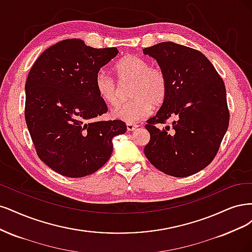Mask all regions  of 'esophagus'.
I'll return each mask as SVG.
<instances>
[{
    "label": "esophagus",
    "instance_id": "1",
    "mask_svg": "<svg viewBox=\"0 0 252 252\" xmlns=\"http://www.w3.org/2000/svg\"><path fill=\"white\" fill-rule=\"evenodd\" d=\"M138 127V126L136 124H126V129L129 132L135 131V129Z\"/></svg>",
    "mask_w": 252,
    "mask_h": 252
}]
</instances>
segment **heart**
Returning a JSON list of instances; mask_svg holds the SVG:
<instances>
[{
    "label": "heart",
    "instance_id": "obj_1",
    "mask_svg": "<svg viewBox=\"0 0 252 252\" xmlns=\"http://www.w3.org/2000/svg\"><path fill=\"white\" fill-rule=\"evenodd\" d=\"M120 82L133 80L129 95L132 100L120 104L112 112V116L128 124L136 123L149 116L154 104L164 102L168 94V79L165 72L158 67H151L150 63L135 54L120 59L114 67ZM94 85L99 98L109 105L120 101V91L115 79L104 71L95 75Z\"/></svg>",
    "mask_w": 252,
    "mask_h": 252
}]
</instances>
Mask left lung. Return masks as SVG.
I'll return each mask as SVG.
<instances>
[{
    "mask_svg": "<svg viewBox=\"0 0 252 252\" xmlns=\"http://www.w3.org/2000/svg\"><path fill=\"white\" fill-rule=\"evenodd\" d=\"M168 79V94L145 128L151 139L144 147L151 163L169 176L188 177L214 160L229 125L223 79L206 56L173 42L144 48ZM172 127L161 130L168 118Z\"/></svg>",
    "mask_w": 252,
    "mask_h": 252,
    "instance_id": "1",
    "label": "left lung"
}]
</instances>
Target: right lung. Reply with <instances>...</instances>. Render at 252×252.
<instances>
[{
    "label": "right lung",
    "mask_w": 252,
    "mask_h": 252,
    "mask_svg": "<svg viewBox=\"0 0 252 252\" xmlns=\"http://www.w3.org/2000/svg\"><path fill=\"white\" fill-rule=\"evenodd\" d=\"M117 48H92L63 39L34 62L26 80L25 119L37 156L63 176L80 178L105 164L112 139L126 132L123 120L94 121L108 112L96 92L97 72Z\"/></svg>",
    "instance_id": "obj_1"
}]
</instances>
